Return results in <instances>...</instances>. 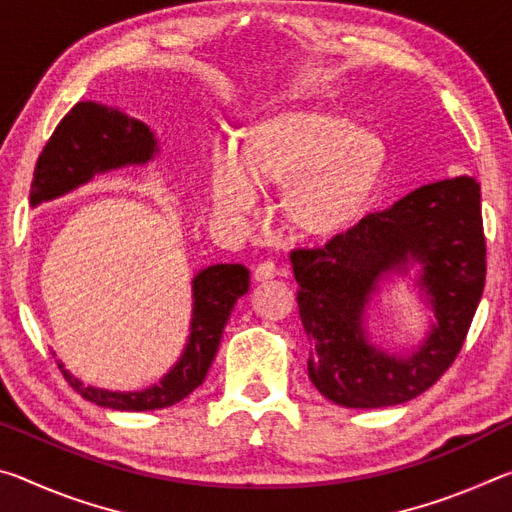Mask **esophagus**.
<instances>
[{
	"instance_id": "obj_1",
	"label": "esophagus",
	"mask_w": 512,
	"mask_h": 512,
	"mask_svg": "<svg viewBox=\"0 0 512 512\" xmlns=\"http://www.w3.org/2000/svg\"><path fill=\"white\" fill-rule=\"evenodd\" d=\"M277 275H287V271H284V268H277L273 262H262L259 264L257 268H255V280L257 282H268V280H273V277H277Z\"/></svg>"
}]
</instances>
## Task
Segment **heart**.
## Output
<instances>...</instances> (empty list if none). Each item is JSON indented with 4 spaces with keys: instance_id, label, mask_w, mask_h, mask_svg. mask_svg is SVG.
I'll use <instances>...</instances> for the list:
<instances>
[{
    "instance_id": "obj_1",
    "label": "heart",
    "mask_w": 512,
    "mask_h": 512,
    "mask_svg": "<svg viewBox=\"0 0 512 512\" xmlns=\"http://www.w3.org/2000/svg\"><path fill=\"white\" fill-rule=\"evenodd\" d=\"M384 167V142L352 119L287 110L250 128L244 151L214 153L212 198L221 212L244 216L259 203V185H289V221L302 235L329 239L366 214Z\"/></svg>"
}]
</instances>
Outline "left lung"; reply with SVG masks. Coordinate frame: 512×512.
<instances>
[{
    "instance_id": "1",
    "label": "left lung",
    "mask_w": 512,
    "mask_h": 512,
    "mask_svg": "<svg viewBox=\"0 0 512 512\" xmlns=\"http://www.w3.org/2000/svg\"><path fill=\"white\" fill-rule=\"evenodd\" d=\"M291 264L311 384L348 409L409 402L452 366L479 307L481 187L472 176L424 185L325 248L293 250ZM395 279L407 282L428 316L413 346L388 344L369 325L383 284Z\"/></svg>"
}]
</instances>
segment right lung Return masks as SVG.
Instances as JSON below:
<instances>
[{
	"label": "right lung",
	"mask_w": 512,
	"mask_h": 512,
	"mask_svg": "<svg viewBox=\"0 0 512 512\" xmlns=\"http://www.w3.org/2000/svg\"><path fill=\"white\" fill-rule=\"evenodd\" d=\"M158 140L144 121L97 101H79L56 126L42 149L31 183V207L54 201L94 176L121 167H140L158 153ZM250 273L244 264H214L192 280V320L178 361L155 384L140 391H108L83 384L58 361L69 386L85 400L112 411L167 409L196 391L219 350L223 327L235 302L248 293Z\"/></svg>",
	"instance_id": "obj_1"
}]
</instances>
